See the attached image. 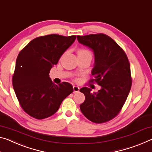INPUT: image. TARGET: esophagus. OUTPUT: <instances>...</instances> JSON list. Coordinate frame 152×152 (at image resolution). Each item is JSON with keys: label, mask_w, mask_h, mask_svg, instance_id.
<instances>
[{"label": "esophagus", "mask_w": 152, "mask_h": 152, "mask_svg": "<svg viewBox=\"0 0 152 152\" xmlns=\"http://www.w3.org/2000/svg\"><path fill=\"white\" fill-rule=\"evenodd\" d=\"M73 89H74V93H76L78 92L79 90H80V88H79L78 86H74Z\"/></svg>", "instance_id": "esophagus-1"}]
</instances>
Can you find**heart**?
Returning a JSON list of instances; mask_svg holds the SVG:
<instances>
[{
    "instance_id": "obj_1",
    "label": "heart",
    "mask_w": 152,
    "mask_h": 152,
    "mask_svg": "<svg viewBox=\"0 0 152 152\" xmlns=\"http://www.w3.org/2000/svg\"><path fill=\"white\" fill-rule=\"evenodd\" d=\"M78 54H86L92 55V53L87 49H80L78 51Z\"/></svg>"
}]
</instances>
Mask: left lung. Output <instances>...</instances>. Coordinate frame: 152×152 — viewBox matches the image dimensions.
Listing matches in <instances>:
<instances>
[{"instance_id":"8db88e82","label":"left lung","mask_w":152,"mask_h":152,"mask_svg":"<svg viewBox=\"0 0 152 152\" xmlns=\"http://www.w3.org/2000/svg\"><path fill=\"white\" fill-rule=\"evenodd\" d=\"M78 42L90 48L95 55L93 78L101 89L92 94L91 89H80L85 100L80 105L86 118L95 123L110 121L119 114L126 102L132 85L131 66L126 53L112 38L104 34L78 36Z\"/></svg>"}]
</instances>
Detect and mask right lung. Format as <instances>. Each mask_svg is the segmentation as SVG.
Segmentation results:
<instances>
[{"label":"right lung","instance_id":"obj_1","mask_svg":"<svg viewBox=\"0 0 152 152\" xmlns=\"http://www.w3.org/2000/svg\"><path fill=\"white\" fill-rule=\"evenodd\" d=\"M76 38L42 36L33 39L19 53L12 83L21 108L30 116L38 120L50 117L74 91L66 82L55 85L49 74Z\"/></svg>","mask_w":152,"mask_h":152}]
</instances>
